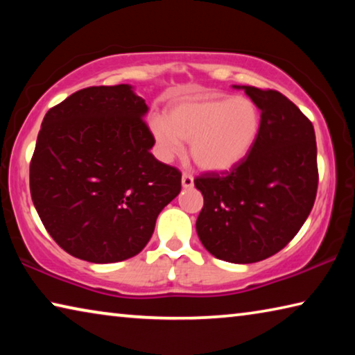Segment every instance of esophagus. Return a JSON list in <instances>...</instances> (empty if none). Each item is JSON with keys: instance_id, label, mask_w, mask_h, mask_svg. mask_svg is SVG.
Returning <instances> with one entry per match:
<instances>
[{"instance_id": "obj_1", "label": "esophagus", "mask_w": 355, "mask_h": 355, "mask_svg": "<svg viewBox=\"0 0 355 355\" xmlns=\"http://www.w3.org/2000/svg\"><path fill=\"white\" fill-rule=\"evenodd\" d=\"M182 184H183V188H192V186H194V178H192L191 173H188V172L183 173Z\"/></svg>"}]
</instances>
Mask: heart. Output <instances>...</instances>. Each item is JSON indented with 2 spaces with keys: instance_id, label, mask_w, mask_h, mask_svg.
Segmentation results:
<instances>
[{
  "instance_id": "heart-1",
  "label": "heart",
  "mask_w": 355,
  "mask_h": 355,
  "mask_svg": "<svg viewBox=\"0 0 355 355\" xmlns=\"http://www.w3.org/2000/svg\"><path fill=\"white\" fill-rule=\"evenodd\" d=\"M156 148L164 159L183 152L191 141V156L203 171L222 172L241 163L261 131V112L248 97H191L167 110L166 120L150 122Z\"/></svg>"
}]
</instances>
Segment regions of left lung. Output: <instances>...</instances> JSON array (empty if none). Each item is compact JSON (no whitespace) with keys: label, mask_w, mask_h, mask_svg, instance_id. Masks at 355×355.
<instances>
[{"label":"left lung","mask_w":355,"mask_h":355,"mask_svg":"<svg viewBox=\"0 0 355 355\" xmlns=\"http://www.w3.org/2000/svg\"><path fill=\"white\" fill-rule=\"evenodd\" d=\"M261 111L254 148L230 171L196 177L203 208L196 228L216 258L255 263L272 257L297 235L318 191L313 125L274 89L243 86Z\"/></svg>","instance_id":"left-lung-1"}]
</instances>
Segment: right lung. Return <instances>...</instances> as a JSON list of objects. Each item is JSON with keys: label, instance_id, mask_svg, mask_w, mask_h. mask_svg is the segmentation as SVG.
I'll list each match as a JSON object with an SVG mask.
<instances>
[{"label": "right lung", "instance_id": "right-lung-1", "mask_svg": "<svg viewBox=\"0 0 355 355\" xmlns=\"http://www.w3.org/2000/svg\"><path fill=\"white\" fill-rule=\"evenodd\" d=\"M146 100L128 84L81 89L45 114L29 164L42 224L67 254L127 260L182 191V172L150 153Z\"/></svg>", "mask_w": 355, "mask_h": 355}]
</instances>
